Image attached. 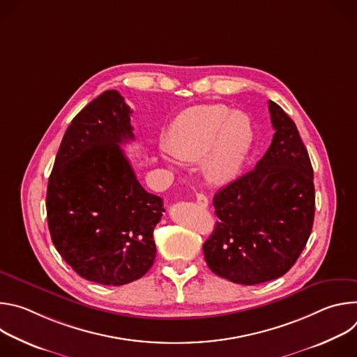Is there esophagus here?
<instances>
[{
    "label": "esophagus",
    "instance_id": "34e87169",
    "mask_svg": "<svg viewBox=\"0 0 357 357\" xmlns=\"http://www.w3.org/2000/svg\"><path fill=\"white\" fill-rule=\"evenodd\" d=\"M196 202H197V205L202 208H208V205H209L208 197L203 193H196Z\"/></svg>",
    "mask_w": 357,
    "mask_h": 357
}]
</instances>
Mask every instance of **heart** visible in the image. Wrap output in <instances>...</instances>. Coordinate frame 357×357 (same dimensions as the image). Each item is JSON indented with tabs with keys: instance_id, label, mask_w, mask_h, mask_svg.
I'll list each match as a JSON object with an SVG mask.
<instances>
[{
	"instance_id": "heart-1",
	"label": "heart",
	"mask_w": 357,
	"mask_h": 357,
	"mask_svg": "<svg viewBox=\"0 0 357 357\" xmlns=\"http://www.w3.org/2000/svg\"><path fill=\"white\" fill-rule=\"evenodd\" d=\"M254 142L247 114L223 105L195 106L182 112L167 132V161L202 160V172L215 185L231 182L241 172Z\"/></svg>"
}]
</instances>
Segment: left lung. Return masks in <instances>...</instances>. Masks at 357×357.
<instances>
[{"label":"left lung","instance_id":"left-lung-1","mask_svg":"<svg viewBox=\"0 0 357 357\" xmlns=\"http://www.w3.org/2000/svg\"><path fill=\"white\" fill-rule=\"evenodd\" d=\"M275 130L264 157L213 197L219 218L203 244L209 268L241 285L284 275L298 260L315 216L314 169L295 123L274 101Z\"/></svg>","mask_w":357,"mask_h":357}]
</instances>
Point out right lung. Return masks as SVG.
Returning a JSON list of instances; mask_svg holds the SVG:
<instances>
[{"instance_id":"add662e5","label":"right lung","mask_w":357,"mask_h":357,"mask_svg":"<svg viewBox=\"0 0 357 357\" xmlns=\"http://www.w3.org/2000/svg\"><path fill=\"white\" fill-rule=\"evenodd\" d=\"M131 113L117 90L90 101L68 127L47 182V226L58 252L80 277L103 285L132 282L152 267V233L165 212L120 146L134 139Z\"/></svg>"}]
</instances>
